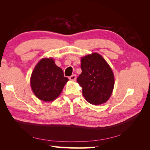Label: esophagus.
<instances>
[{"label": "esophagus", "mask_w": 150, "mask_h": 150, "mask_svg": "<svg viewBox=\"0 0 150 150\" xmlns=\"http://www.w3.org/2000/svg\"><path fill=\"white\" fill-rule=\"evenodd\" d=\"M69 79L71 81H75V79H76V75H75V74L72 75L71 76H70V77H69Z\"/></svg>", "instance_id": "34e87169"}]
</instances>
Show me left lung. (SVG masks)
I'll return each instance as SVG.
<instances>
[{"label": "left lung", "instance_id": "left-lung-1", "mask_svg": "<svg viewBox=\"0 0 150 150\" xmlns=\"http://www.w3.org/2000/svg\"><path fill=\"white\" fill-rule=\"evenodd\" d=\"M81 62L82 73L77 81L82 87L86 100L95 105L106 103L115 85V77L110 67L97 53L83 57Z\"/></svg>", "mask_w": 150, "mask_h": 150}]
</instances>
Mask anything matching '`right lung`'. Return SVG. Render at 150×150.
I'll return each mask as SVG.
<instances>
[{"label":"right lung","instance_id":"obj_1","mask_svg":"<svg viewBox=\"0 0 150 150\" xmlns=\"http://www.w3.org/2000/svg\"><path fill=\"white\" fill-rule=\"evenodd\" d=\"M68 80L52 58H44L35 65L30 85L33 93L40 100L50 102L59 96Z\"/></svg>","mask_w":150,"mask_h":150}]
</instances>
